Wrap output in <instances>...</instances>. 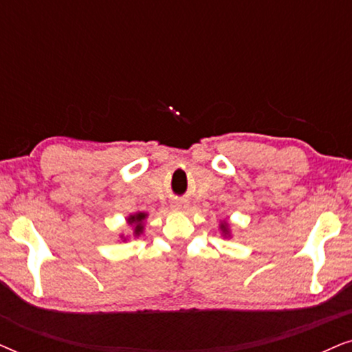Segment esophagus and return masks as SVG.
Wrapping results in <instances>:
<instances>
[{
	"label": "esophagus",
	"mask_w": 352,
	"mask_h": 352,
	"mask_svg": "<svg viewBox=\"0 0 352 352\" xmlns=\"http://www.w3.org/2000/svg\"><path fill=\"white\" fill-rule=\"evenodd\" d=\"M173 208H175L176 211H186L187 208H189V205H187V201H176V204L173 205Z\"/></svg>",
	"instance_id": "34e87169"
}]
</instances>
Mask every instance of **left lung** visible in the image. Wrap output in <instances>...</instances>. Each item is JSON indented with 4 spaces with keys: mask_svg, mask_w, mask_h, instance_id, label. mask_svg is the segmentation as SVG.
Here are the masks:
<instances>
[{
    "mask_svg": "<svg viewBox=\"0 0 352 352\" xmlns=\"http://www.w3.org/2000/svg\"><path fill=\"white\" fill-rule=\"evenodd\" d=\"M221 230H223L224 234H229V230H228V224H226V223L221 224Z\"/></svg>",
    "mask_w": 352,
    "mask_h": 352,
    "instance_id": "8db88e82",
    "label": "left lung"
}]
</instances>
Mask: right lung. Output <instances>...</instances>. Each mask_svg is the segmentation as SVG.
Returning <instances> with one entry per match:
<instances>
[{
    "instance_id": "1",
    "label": "right lung",
    "mask_w": 352,
    "mask_h": 352,
    "mask_svg": "<svg viewBox=\"0 0 352 352\" xmlns=\"http://www.w3.org/2000/svg\"><path fill=\"white\" fill-rule=\"evenodd\" d=\"M146 218H147L146 213H136V214L129 216L128 223L134 226V235H139L142 232V229H144L142 223H144V219H146Z\"/></svg>"
}]
</instances>
